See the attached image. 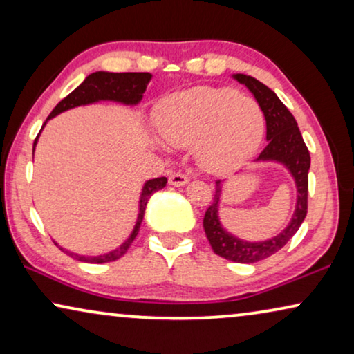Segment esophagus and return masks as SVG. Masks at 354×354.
I'll return each instance as SVG.
<instances>
[{
	"label": "esophagus",
	"mask_w": 354,
	"mask_h": 354,
	"mask_svg": "<svg viewBox=\"0 0 354 354\" xmlns=\"http://www.w3.org/2000/svg\"><path fill=\"white\" fill-rule=\"evenodd\" d=\"M188 180H190V178H188L185 174H182V172H174V174H171V177H169V183L174 187L187 185Z\"/></svg>",
	"instance_id": "esophagus-1"
}]
</instances>
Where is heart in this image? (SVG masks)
Instances as JSON below:
<instances>
[{
	"label": "heart",
	"instance_id": "heart-1",
	"mask_svg": "<svg viewBox=\"0 0 354 354\" xmlns=\"http://www.w3.org/2000/svg\"><path fill=\"white\" fill-rule=\"evenodd\" d=\"M158 129L169 145L195 149L209 172L234 169L256 151L264 133L258 101L232 88H195L159 106Z\"/></svg>",
	"mask_w": 354,
	"mask_h": 354
}]
</instances>
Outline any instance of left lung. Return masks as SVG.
<instances>
[{"label": "left lung", "mask_w": 354, "mask_h": 354, "mask_svg": "<svg viewBox=\"0 0 354 354\" xmlns=\"http://www.w3.org/2000/svg\"><path fill=\"white\" fill-rule=\"evenodd\" d=\"M236 82L243 84L258 101L266 119V147L254 162H280L292 174L297 185V205L288 225L279 235L263 241H246L232 235L222 227L219 221V206L222 195V180L216 182V195L207 207L203 227L216 254L241 264H253L269 258L287 245V241L297 234L308 212V172L311 158L306 145L303 142L297 120L279 96L269 86L261 84L254 77L245 74L232 75Z\"/></svg>", "instance_id": "1"}]
</instances>
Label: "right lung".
Returning a JSON list of instances; mask_svg holds the SVG:
<instances>
[{
    "label": "right lung",
    "mask_w": 354,
    "mask_h": 354,
    "mask_svg": "<svg viewBox=\"0 0 354 354\" xmlns=\"http://www.w3.org/2000/svg\"><path fill=\"white\" fill-rule=\"evenodd\" d=\"M151 77L153 75L149 74V72H104V71L93 72V74L86 77V79L82 82L74 91H72V93L67 95L64 100H61L59 103L56 104V108L51 111L50 115H48L46 122L55 118V115L64 113L67 109L77 108V106L98 103V101H114V103H122L125 106L138 104L143 98V93L145 90H147ZM46 122L43 124V127H45ZM40 133L37 135L35 142H33V151H35ZM166 183H167L166 177L151 178V180L145 182V185L142 188V195H140V201H138L137 222H135L132 234H130L129 239L125 240L122 245L118 246L115 250L104 254H98V256H85V254L71 253V251L64 250L62 246H59V250L72 256L74 259L84 261V263H90V264H103V263H111V261L119 259L120 256L127 253V250L130 248V245H132V241L138 234L149 198H151L153 193H156L158 190H161V188L166 187Z\"/></svg>",
    "instance_id": "right-lung-1"
}]
</instances>
